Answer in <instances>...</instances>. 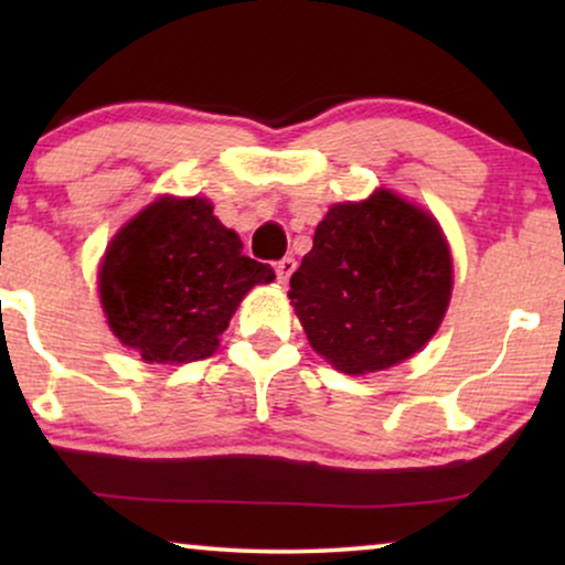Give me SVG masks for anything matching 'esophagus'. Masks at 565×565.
<instances>
[{"label": "esophagus", "instance_id": "34e87169", "mask_svg": "<svg viewBox=\"0 0 565 565\" xmlns=\"http://www.w3.org/2000/svg\"><path fill=\"white\" fill-rule=\"evenodd\" d=\"M296 267H298V262L292 259V257H282L280 262H277L275 265V273H277V280H280L282 285L290 280V275L296 273Z\"/></svg>", "mask_w": 565, "mask_h": 565}]
</instances>
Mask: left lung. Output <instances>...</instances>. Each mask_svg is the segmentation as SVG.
<instances>
[{"label": "left lung", "instance_id": "8db88e82", "mask_svg": "<svg viewBox=\"0 0 565 565\" xmlns=\"http://www.w3.org/2000/svg\"><path fill=\"white\" fill-rule=\"evenodd\" d=\"M450 292V246L435 215L375 190L329 207L288 296L313 350L339 373L365 375L419 352Z\"/></svg>", "mask_w": 565, "mask_h": 565}]
</instances>
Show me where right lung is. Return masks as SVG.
<instances>
[{
    "label": "right lung",
    "instance_id": "add662e5",
    "mask_svg": "<svg viewBox=\"0 0 565 565\" xmlns=\"http://www.w3.org/2000/svg\"><path fill=\"white\" fill-rule=\"evenodd\" d=\"M242 249L205 198L153 200L113 236L99 265L113 334L159 365L211 358L246 292L275 280L273 267Z\"/></svg>",
    "mask_w": 565,
    "mask_h": 565
}]
</instances>
